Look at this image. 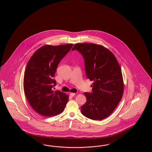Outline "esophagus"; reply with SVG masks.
Here are the masks:
<instances>
[{
	"mask_svg": "<svg viewBox=\"0 0 152 152\" xmlns=\"http://www.w3.org/2000/svg\"><path fill=\"white\" fill-rule=\"evenodd\" d=\"M70 96H71V97H74V96L75 95V94L73 93V92H71V93H70Z\"/></svg>",
	"mask_w": 152,
	"mask_h": 152,
	"instance_id": "34e87169",
	"label": "esophagus"
}]
</instances>
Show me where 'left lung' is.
<instances>
[{
  "label": "left lung",
  "instance_id": "1",
  "mask_svg": "<svg viewBox=\"0 0 152 152\" xmlns=\"http://www.w3.org/2000/svg\"><path fill=\"white\" fill-rule=\"evenodd\" d=\"M72 50L82 54L87 77L94 82L92 92L84 93L87 101L81 107V113L93 120L104 119L122 98L124 83L119 63L114 54L102 45L77 43Z\"/></svg>",
  "mask_w": 152,
  "mask_h": 152
}]
</instances>
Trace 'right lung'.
<instances>
[{"label": "right lung", "instance_id": "add662e5", "mask_svg": "<svg viewBox=\"0 0 152 152\" xmlns=\"http://www.w3.org/2000/svg\"><path fill=\"white\" fill-rule=\"evenodd\" d=\"M74 44L45 45L33 53L26 67L24 91L29 104L39 114L53 116L60 114L69 100V96L53 91V80L58 64Z\"/></svg>", "mask_w": 152, "mask_h": 152}]
</instances>
